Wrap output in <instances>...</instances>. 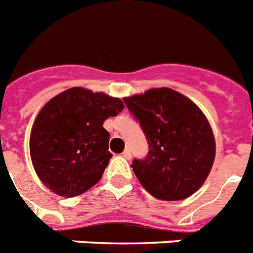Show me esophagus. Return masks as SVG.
I'll list each match as a JSON object with an SVG mask.
<instances>
[{
    "label": "esophagus",
    "mask_w": 253,
    "mask_h": 253,
    "mask_svg": "<svg viewBox=\"0 0 253 253\" xmlns=\"http://www.w3.org/2000/svg\"><path fill=\"white\" fill-rule=\"evenodd\" d=\"M122 156L124 157V159H126V160H129V159H130V156H131V152H130V150H129V148H126V150H125L124 152L122 153Z\"/></svg>",
    "instance_id": "34e87169"
}]
</instances>
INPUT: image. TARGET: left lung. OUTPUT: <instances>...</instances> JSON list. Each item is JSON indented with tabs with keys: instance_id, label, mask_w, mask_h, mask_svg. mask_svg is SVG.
Returning <instances> with one entry per match:
<instances>
[{
	"instance_id": "left-lung-1",
	"label": "left lung",
	"mask_w": 253,
	"mask_h": 253,
	"mask_svg": "<svg viewBox=\"0 0 253 253\" xmlns=\"http://www.w3.org/2000/svg\"><path fill=\"white\" fill-rule=\"evenodd\" d=\"M148 142L147 157L131 168L143 188L163 201H180L201 188L215 160L210 123L197 105L170 88L123 98Z\"/></svg>"
}]
</instances>
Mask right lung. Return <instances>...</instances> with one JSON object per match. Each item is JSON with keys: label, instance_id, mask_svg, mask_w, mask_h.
Here are the masks:
<instances>
[{"label": "right lung", "instance_id": "add662e5", "mask_svg": "<svg viewBox=\"0 0 253 253\" xmlns=\"http://www.w3.org/2000/svg\"><path fill=\"white\" fill-rule=\"evenodd\" d=\"M124 109L120 98L74 87L38 112L30 131L32 163L41 182L62 197H75L98 183L112 155L103 122Z\"/></svg>", "mask_w": 253, "mask_h": 253}]
</instances>
